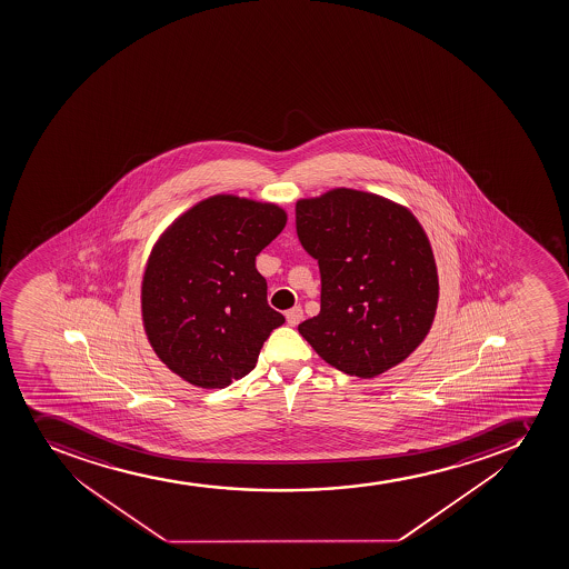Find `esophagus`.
Returning a JSON list of instances; mask_svg holds the SVG:
<instances>
[{"label": "esophagus", "mask_w": 569, "mask_h": 569, "mask_svg": "<svg viewBox=\"0 0 569 569\" xmlns=\"http://www.w3.org/2000/svg\"><path fill=\"white\" fill-rule=\"evenodd\" d=\"M302 317H305V311H302L300 306H295V308H291V310L286 313L289 327H297V325L302 321Z\"/></svg>", "instance_id": "obj_1"}]
</instances>
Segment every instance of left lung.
<instances>
[{"instance_id": "1", "label": "left lung", "mask_w": 569, "mask_h": 569, "mask_svg": "<svg viewBox=\"0 0 569 569\" xmlns=\"http://www.w3.org/2000/svg\"><path fill=\"white\" fill-rule=\"evenodd\" d=\"M297 233L321 270V311L300 336L355 377L405 361L430 332L439 297L432 247L410 209L338 187L297 202Z\"/></svg>"}]
</instances>
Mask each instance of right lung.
Masks as SVG:
<instances>
[{
    "mask_svg": "<svg viewBox=\"0 0 569 569\" xmlns=\"http://www.w3.org/2000/svg\"><path fill=\"white\" fill-rule=\"evenodd\" d=\"M288 213L270 202L214 194L180 214L153 244L142 276V327L159 360L203 389L252 371L286 319L267 305L256 256Z\"/></svg>",
    "mask_w": 569,
    "mask_h": 569,
    "instance_id": "add662e5",
    "label": "right lung"
}]
</instances>
